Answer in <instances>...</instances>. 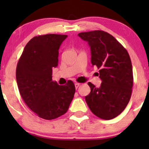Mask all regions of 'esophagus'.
Instances as JSON below:
<instances>
[{
    "label": "esophagus",
    "instance_id": "esophagus-1",
    "mask_svg": "<svg viewBox=\"0 0 149 149\" xmlns=\"http://www.w3.org/2000/svg\"><path fill=\"white\" fill-rule=\"evenodd\" d=\"M81 86V84H79V83H76V84H75V87H76V88H78L79 86Z\"/></svg>",
    "mask_w": 149,
    "mask_h": 149
}]
</instances>
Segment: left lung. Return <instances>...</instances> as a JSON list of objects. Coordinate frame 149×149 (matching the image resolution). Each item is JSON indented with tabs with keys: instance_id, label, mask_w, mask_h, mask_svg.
<instances>
[{
	"instance_id": "left-lung-1",
	"label": "left lung",
	"mask_w": 149,
	"mask_h": 149,
	"mask_svg": "<svg viewBox=\"0 0 149 149\" xmlns=\"http://www.w3.org/2000/svg\"><path fill=\"white\" fill-rule=\"evenodd\" d=\"M79 36L88 42L91 62L100 69V87L91 82V92L85 100L93 114L103 120L116 118L130 100L133 75L128 52L115 37L102 30L81 32Z\"/></svg>"
}]
</instances>
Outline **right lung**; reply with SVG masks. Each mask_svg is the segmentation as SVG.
I'll list each match as a JSON object with an SVG mask.
<instances>
[{
    "label": "right lung",
    "instance_id": "right-lung-1",
    "mask_svg": "<svg viewBox=\"0 0 149 149\" xmlns=\"http://www.w3.org/2000/svg\"><path fill=\"white\" fill-rule=\"evenodd\" d=\"M66 37L55 34L33 37L25 46L16 67V81L22 99L45 120L64 115L76 91L72 81L61 86L52 79V68L58 65V49Z\"/></svg>",
    "mask_w": 149,
    "mask_h": 149
}]
</instances>
